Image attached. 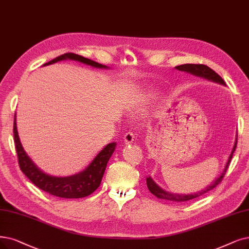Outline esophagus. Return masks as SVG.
I'll return each instance as SVG.
<instances>
[{
  "mask_svg": "<svg viewBox=\"0 0 249 249\" xmlns=\"http://www.w3.org/2000/svg\"><path fill=\"white\" fill-rule=\"evenodd\" d=\"M124 143L125 144H131L133 143V141L135 140V134L134 132H127L124 134Z\"/></svg>",
  "mask_w": 249,
  "mask_h": 249,
  "instance_id": "esophagus-1",
  "label": "esophagus"
}]
</instances>
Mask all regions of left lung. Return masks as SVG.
I'll list each match as a JSON object with an SVG mask.
<instances>
[{
	"mask_svg": "<svg viewBox=\"0 0 249 249\" xmlns=\"http://www.w3.org/2000/svg\"><path fill=\"white\" fill-rule=\"evenodd\" d=\"M176 68L178 69V71H181L190 72V73H192L194 75L201 76L203 78L210 79V81L225 85L224 79L220 75H218L214 71H213L212 68H210V67L204 65V64H183V65L176 66ZM236 145H237V139H236V141H235V145H234V148H233V150L231 152V155H230V157H229L228 162H227V164L225 166L224 172L222 173V175L218 177L211 186H208L206 189H204V190L198 192V193H195V194H190V195H180V194L170 193V192L164 191L163 189H161L160 187L157 186L154 183V181L152 180V178L150 177H148L146 178V183H147V187L149 189V191H150L153 195H155L157 198H160V199H165V200H170V201H177V202L191 200V199H194V198L202 196L203 194L207 193L208 191L213 190V188H215L218 184H220L223 181V178H224V177H225V175H226V173L228 171V168H229V165H230V161H231V159L233 157V153H234L235 149H236Z\"/></svg>",
	"mask_w": 249,
	"mask_h": 249,
	"instance_id": "obj_1",
	"label": "left lung"
}]
</instances>
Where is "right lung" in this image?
I'll list each match as a JSON object with an SVG mask.
<instances>
[{"label": "right lung", "mask_w": 249, "mask_h": 249, "mask_svg": "<svg viewBox=\"0 0 249 249\" xmlns=\"http://www.w3.org/2000/svg\"><path fill=\"white\" fill-rule=\"evenodd\" d=\"M64 59H71V60L83 62L94 67L106 68L105 65L99 64L98 62L74 53H65L56 57L50 62L45 63L44 65L52 64L60 60H64ZM13 134L18 164L21 172L41 190L61 198H82L89 196L96 191L97 188L101 184L107 162L114 152L116 146V143H109L107 146H105L94 158V160L86 167V170L81 173L64 178L53 177L43 173L39 168H37L23 150L17 133L16 115L14 116Z\"/></svg>", "instance_id": "obj_1"}]
</instances>
